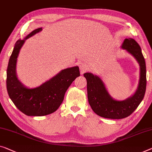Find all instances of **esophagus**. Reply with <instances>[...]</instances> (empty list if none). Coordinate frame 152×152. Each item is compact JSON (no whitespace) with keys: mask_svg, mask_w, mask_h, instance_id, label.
Instances as JSON below:
<instances>
[{"mask_svg":"<svg viewBox=\"0 0 152 152\" xmlns=\"http://www.w3.org/2000/svg\"><path fill=\"white\" fill-rule=\"evenodd\" d=\"M80 73L81 74H84L85 72H86L88 70V67L87 66V65L85 64H81L80 65Z\"/></svg>","mask_w":152,"mask_h":152,"instance_id":"esophagus-1","label":"esophagus"}]
</instances>
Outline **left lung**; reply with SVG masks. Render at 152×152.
Masks as SVG:
<instances>
[{
  "label": "left lung",
  "mask_w": 152,
  "mask_h": 152,
  "mask_svg": "<svg viewBox=\"0 0 152 152\" xmlns=\"http://www.w3.org/2000/svg\"><path fill=\"white\" fill-rule=\"evenodd\" d=\"M121 48L134 56L140 65V80L137 91L124 101L113 99L106 91L102 80L91 73L84 74L87 79L88 101L95 113L102 117L119 119L128 117L137 109L146 90V65L141 48L134 39H126Z\"/></svg>",
  "instance_id": "1"
}]
</instances>
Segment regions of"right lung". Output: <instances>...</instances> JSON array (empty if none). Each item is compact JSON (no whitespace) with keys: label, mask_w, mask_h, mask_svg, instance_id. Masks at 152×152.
I'll list each match as a JSON object with an SVG mask.
<instances>
[{"label":"right lung","mask_w":152,"mask_h":152,"mask_svg":"<svg viewBox=\"0 0 152 152\" xmlns=\"http://www.w3.org/2000/svg\"><path fill=\"white\" fill-rule=\"evenodd\" d=\"M42 29H35L24 39L17 41L7 69V89L9 96L18 109L28 116H44L56 111L63 102L65 92L70 85L80 76L78 67L65 69L35 89H28L18 80L15 66L20 50L26 39Z\"/></svg>","instance_id":"1"}]
</instances>
